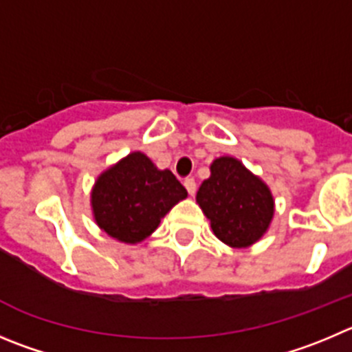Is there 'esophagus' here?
<instances>
[{
    "instance_id": "34e87169",
    "label": "esophagus",
    "mask_w": 352,
    "mask_h": 352,
    "mask_svg": "<svg viewBox=\"0 0 352 352\" xmlns=\"http://www.w3.org/2000/svg\"><path fill=\"white\" fill-rule=\"evenodd\" d=\"M184 186H186V189H187V192H189V195L195 196V192H196L195 179H186V180H184Z\"/></svg>"
}]
</instances>
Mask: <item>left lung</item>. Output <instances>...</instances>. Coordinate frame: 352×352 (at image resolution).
Segmentation results:
<instances>
[{"instance_id": "left-lung-1", "label": "left lung", "mask_w": 352, "mask_h": 352, "mask_svg": "<svg viewBox=\"0 0 352 352\" xmlns=\"http://www.w3.org/2000/svg\"><path fill=\"white\" fill-rule=\"evenodd\" d=\"M196 203L213 234L231 248L255 245L274 217V196L267 184L232 156L212 161L210 177L199 186Z\"/></svg>"}]
</instances>
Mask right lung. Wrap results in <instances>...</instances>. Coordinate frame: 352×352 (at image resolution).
<instances>
[{
	"instance_id": "obj_1",
	"label": "right lung",
	"mask_w": 352,
	"mask_h": 352,
	"mask_svg": "<svg viewBox=\"0 0 352 352\" xmlns=\"http://www.w3.org/2000/svg\"><path fill=\"white\" fill-rule=\"evenodd\" d=\"M187 198L186 187L170 170H160L140 151L126 154L106 168L90 192L94 221L124 245L149 238L161 219Z\"/></svg>"
}]
</instances>
